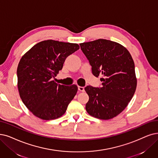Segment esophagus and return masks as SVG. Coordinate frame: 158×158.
Segmentation results:
<instances>
[{
  "label": "esophagus",
  "mask_w": 158,
  "mask_h": 158,
  "mask_svg": "<svg viewBox=\"0 0 158 158\" xmlns=\"http://www.w3.org/2000/svg\"><path fill=\"white\" fill-rule=\"evenodd\" d=\"M78 89L80 91H81V92H84L85 90H84V87H81V86H78Z\"/></svg>",
  "instance_id": "1"
}]
</instances>
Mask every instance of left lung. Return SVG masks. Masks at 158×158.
<instances>
[{
  "instance_id": "8db88e82",
  "label": "left lung",
  "mask_w": 158,
  "mask_h": 158,
  "mask_svg": "<svg viewBox=\"0 0 158 158\" xmlns=\"http://www.w3.org/2000/svg\"><path fill=\"white\" fill-rule=\"evenodd\" d=\"M92 67V73L103 81L102 87L87 86V112L95 118L108 120L120 114L135 93V65L128 50L118 43L104 39L80 44Z\"/></svg>"
}]
</instances>
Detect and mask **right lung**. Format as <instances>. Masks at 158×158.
Instances as JSON below:
<instances>
[{
  "mask_svg": "<svg viewBox=\"0 0 158 158\" xmlns=\"http://www.w3.org/2000/svg\"><path fill=\"white\" fill-rule=\"evenodd\" d=\"M79 48L77 43L48 40L37 43L21 58L17 70L19 93L37 117L48 121L65 113L78 87L58 84L52 78L61 70L67 56Z\"/></svg>",
  "mask_w": 158,
  "mask_h": 158,
  "instance_id": "obj_1",
  "label": "right lung"
}]
</instances>
